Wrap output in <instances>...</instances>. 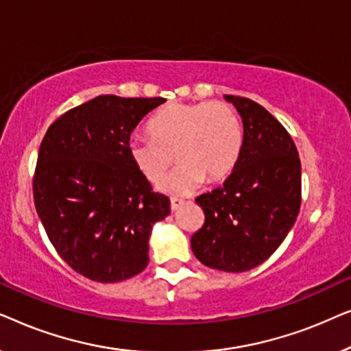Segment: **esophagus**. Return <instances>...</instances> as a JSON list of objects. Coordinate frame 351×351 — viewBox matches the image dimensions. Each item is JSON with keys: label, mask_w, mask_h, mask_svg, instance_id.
Listing matches in <instances>:
<instances>
[{"label": "esophagus", "mask_w": 351, "mask_h": 351, "mask_svg": "<svg viewBox=\"0 0 351 351\" xmlns=\"http://www.w3.org/2000/svg\"><path fill=\"white\" fill-rule=\"evenodd\" d=\"M182 204H184V201H180V199H174V198H172V199H171V210H172V213H174V210H177V209H179Z\"/></svg>", "instance_id": "esophagus-1"}]
</instances>
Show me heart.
I'll use <instances>...</instances> for the list:
<instances>
[{"instance_id":"1","label":"heart","mask_w":351,"mask_h":351,"mask_svg":"<svg viewBox=\"0 0 351 351\" xmlns=\"http://www.w3.org/2000/svg\"><path fill=\"white\" fill-rule=\"evenodd\" d=\"M147 132L150 138L129 141V158L150 184L165 177L176 158L180 166L160 185L171 195H189L204 180L227 179L243 147L241 119L222 100L166 105L147 123Z\"/></svg>"}]
</instances>
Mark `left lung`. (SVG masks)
<instances>
[{
	"mask_svg": "<svg viewBox=\"0 0 351 351\" xmlns=\"http://www.w3.org/2000/svg\"><path fill=\"white\" fill-rule=\"evenodd\" d=\"M225 100L243 119L241 153L223 185L196 198L204 225L190 243L203 265L239 273L265 262L295 223L302 171L294 141L270 112L246 97Z\"/></svg>",
	"mask_w": 351,
	"mask_h": 351,
	"instance_id": "left-lung-1",
	"label": "left lung"
}]
</instances>
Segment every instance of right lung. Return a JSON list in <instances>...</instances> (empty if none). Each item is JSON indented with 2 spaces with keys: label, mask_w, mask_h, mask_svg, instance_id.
I'll use <instances>...</instances> for the list:
<instances>
[{
  "label": "right lung",
  "mask_w": 351,
  "mask_h": 351,
  "mask_svg": "<svg viewBox=\"0 0 351 351\" xmlns=\"http://www.w3.org/2000/svg\"><path fill=\"white\" fill-rule=\"evenodd\" d=\"M166 99L99 95L57 118L43 138L33 198L47 238L76 273L118 282L148 265V238L171 213L128 153L141 119Z\"/></svg>",
  "instance_id": "add662e5"
}]
</instances>
